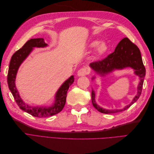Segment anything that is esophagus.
<instances>
[{"label": "esophagus", "mask_w": 154, "mask_h": 154, "mask_svg": "<svg viewBox=\"0 0 154 154\" xmlns=\"http://www.w3.org/2000/svg\"><path fill=\"white\" fill-rule=\"evenodd\" d=\"M89 73V70L87 67H83L80 69L78 71V76H84L87 74Z\"/></svg>", "instance_id": "obj_1"}]
</instances>
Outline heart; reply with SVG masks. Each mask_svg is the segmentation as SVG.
<instances>
[{
    "label": "heart",
    "mask_w": 154,
    "mask_h": 154,
    "mask_svg": "<svg viewBox=\"0 0 154 154\" xmlns=\"http://www.w3.org/2000/svg\"><path fill=\"white\" fill-rule=\"evenodd\" d=\"M96 46H97V47L96 51V55L97 57H101V56L106 53L109 49L108 45H107L105 42H101L100 43V42L97 40H94L91 42L89 45H88V48L92 49L96 48Z\"/></svg>",
    "instance_id": "1"
}]
</instances>
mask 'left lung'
Listing matches in <instances>:
<instances>
[{"label": "left lung", "mask_w": 154, "mask_h": 154, "mask_svg": "<svg viewBox=\"0 0 154 154\" xmlns=\"http://www.w3.org/2000/svg\"><path fill=\"white\" fill-rule=\"evenodd\" d=\"M90 67L96 74L101 76H105L116 70H122L125 68H132L134 69V74L139 78L137 86V92L135 96L131 103L125 106L122 109H105L97 105L95 100V92L92 90V103L94 108L103 114H112L122 112L128 109L134 104L141 96L144 82V78L146 74V69L144 67L141 54L136 45L133 44L128 38H124L121 40L112 53L101 61L95 62L90 63ZM96 77L92 78L94 80Z\"/></svg>", "instance_id": "left-lung-1"}]
</instances>
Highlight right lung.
Listing matches in <instances>:
<instances>
[{"label": "right lung", "mask_w": 154, "mask_h": 154, "mask_svg": "<svg viewBox=\"0 0 154 154\" xmlns=\"http://www.w3.org/2000/svg\"><path fill=\"white\" fill-rule=\"evenodd\" d=\"M48 44L42 38H32L28 40L23 47L13 54L9 66L8 74V87L20 109L36 118H48L61 112L66 102L67 92L74 81V76H70L58 88L55 94L54 101L50 106H32L26 103L20 97L15 86L16 76L22 63L28 57L34 48H45Z\"/></svg>", "instance_id": "right-lung-1"}]
</instances>
